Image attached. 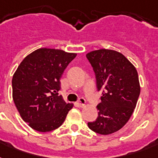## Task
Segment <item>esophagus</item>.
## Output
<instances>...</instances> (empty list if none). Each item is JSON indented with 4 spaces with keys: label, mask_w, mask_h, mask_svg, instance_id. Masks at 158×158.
I'll return each mask as SVG.
<instances>
[{
    "label": "esophagus",
    "mask_w": 158,
    "mask_h": 158,
    "mask_svg": "<svg viewBox=\"0 0 158 158\" xmlns=\"http://www.w3.org/2000/svg\"><path fill=\"white\" fill-rule=\"evenodd\" d=\"M85 104H86V102H85L84 98H79L78 102H77V105L79 106H80V107H82V106H84Z\"/></svg>",
    "instance_id": "1"
}]
</instances>
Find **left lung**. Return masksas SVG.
<instances>
[{
  "mask_svg": "<svg viewBox=\"0 0 158 158\" xmlns=\"http://www.w3.org/2000/svg\"><path fill=\"white\" fill-rule=\"evenodd\" d=\"M86 57L95 74L98 91H102L98 116L88 126L98 134L110 135L120 130L134 112L140 94L138 72L115 51L100 49Z\"/></svg>",
  "mask_w": 158,
  "mask_h": 158,
  "instance_id": "8db88e82",
  "label": "left lung"
}]
</instances>
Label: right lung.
I'll use <instances>...</instances> for the list:
<instances>
[{"mask_svg": "<svg viewBox=\"0 0 158 158\" xmlns=\"http://www.w3.org/2000/svg\"><path fill=\"white\" fill-rule=\"evenodd\" d=\"M75 56V53L40 48L27 56L16 69L12 79L14 102L22 119L33 130H56L73 107L58 92L60 79Z\"/></svg>", "mask_w": 158, "mask_h": 158, "instance_id": "add662e5", "label": "right lung"}]
</instances>
